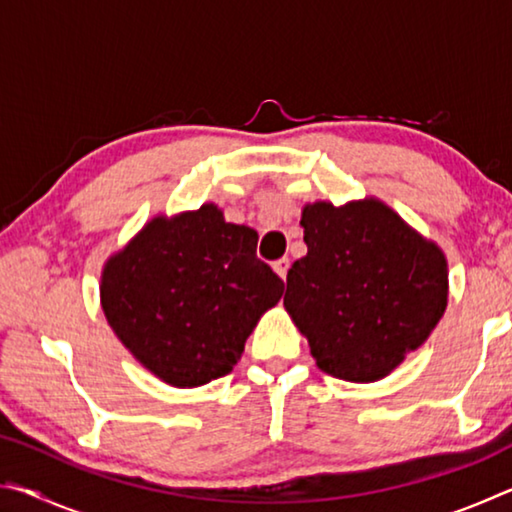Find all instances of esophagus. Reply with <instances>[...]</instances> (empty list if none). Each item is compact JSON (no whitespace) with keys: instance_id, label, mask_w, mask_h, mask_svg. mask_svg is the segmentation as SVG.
<instances>
[{"instance_id":"esophagus-1","label":"esophagus","mask_w":512,"mask_h":512,"mask_svg":"<svg viewBox=\"0 0 512 512\" xmlns=\"http://www.w3.org/2000/svg\"><path fill=\"white\" fill-rule=\"evenodd\" d=\"M289 266H291V262L287 257H282V259H277V262H273V271L282 277V280H287V273H289Z\"/></svg>"}]
</instances>
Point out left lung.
I'll return each mask as SVG.
<instances>
[{
    "label": "left lung",
    "mask_w": 512,
    "mask_h": 512,
    "mask_svg": "<svg viewBox=\"0 0 512 512\" xmlns=\"http://www.w3.org/2000/svg\"><path fill=\"white\" fill-rule=\"evenodd\" d=\"M307 255L287 273L284 309L316 366L370 384L429 339L447 309V259L384 201L302 207Z\"/></svg>",
    "instance_id": "obj_1"
}]
</instances>
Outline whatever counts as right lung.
I'll use <instances>...</instances> for the list:
<instances>
[{"label":"right lung","instance_id":"right-lung-1","mask_svg":"<svg viewBox=\"0 0 512 512\" xmlns=\"http://www.w3.org/2000/svg\"><path fill=\"white\" fill-rule=\"evenodd\" d=\"M257 232L223 210L158 214L101 271V309L124 348L173 388L235 368L284 282L257 259Z\"/></svg>","mask_w":512,"mask_h":512}]
</instances>
